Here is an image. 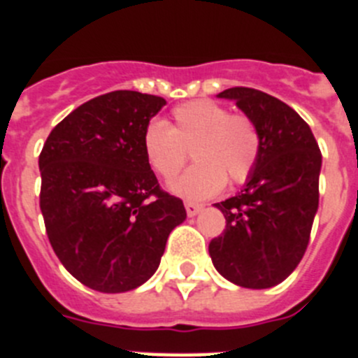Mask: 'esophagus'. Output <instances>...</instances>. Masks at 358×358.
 <instances>
[{"mask_svg":"<svg viewBox=\"0 0 358 358\" xmlns=\"http://www.w3.org/2000/svg\"><path fill=\"white\" fill-rule=\"evenodd\" d=\"M185 208L188 217H195V215H199L202 211V204H195V202H186Z\"/></svg>","mask_w":358,"mask_h":358,"instance_id":"obj_1","label":"esophagus"}]
</instances>
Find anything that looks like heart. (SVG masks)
I'll list each match as a JSON object with an SVG mask.
<instances>
[{
	"mask_svg": "<svg viewBox=\"0 0 358 358\" xmlns=\"http://www.w3.org/2000/svg\"><path fill=\"white\" fill-rule=\"evenodd\" d=\"M172 125L152 120L143 131V152L150 169L170 181L188 159L197 163L170 185L188 201H204L227 185L243 182L255 172L262 152V136L249 116L229 113L213 100H192L172 110Z\"/></svg>",
	"mask_w": 358,
	"mask_h": 358,
	"instance_id": "heart-1",
	"label": "heart"
}]
</instances>
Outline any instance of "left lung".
Wrapping results in <instances>:
<instances>
[{
    "instance_id": "left-lung-1",
    "label": "left lung",
    "mask_w": 358,
    "mask_h": 358,
    "mask_svg": "<svg viewBox=\"0 0 358 358\" xmlns=\"http://www.w3.org/2000/svg\"><path fill=\"white\" fill-rule=\"evenodd\" d=\"M233 100L262 136L260 159L240 194L215 208L226 231L210 243L215 268L243 289H271L290 276L308 245L319 208L321 150L308 123L278 98L231 87Z\"/></svg>"
}]
</instances>
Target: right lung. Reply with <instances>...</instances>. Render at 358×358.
I'll use <instances>...</instances> for the list:
<instances>
[{
  "mask_svg": "<svg viewBox=\"0 0 358 358\" xmlns=\"http://www.w3.org/2000/svg\"><path fill=\"white\" fill-rule=\"evenodd\" d=\"M166 100L113 91L69 113L39 156L41 211L66 271L106 294L138 289L157 271L181 199L161 192L143 131Z\"/></svg>",
  "mask_w": 358,
  "mask_h": 358,
  "instance_id": "obj_1",
  "label": "right lung"
}]
</instances>
